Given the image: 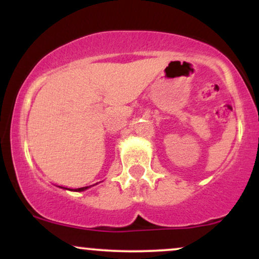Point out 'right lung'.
Here are the masks:
<instances>
[{
    "mask_svg": "<svg viewBox=\"0 0 259 259\" xmlns=\"http://www.w3.org/2000/svg\"><path fill=\"white\" fill-rule=\"evenodd\" d=\"M95 185H96V184H95ZM91 186H94V185H91ZM91 186H85V187H79V189H67V187H62V186H59V187H62V189H67V190H70V191H84V190H86V189H89V187H91Z\"/></svg>",
    "mask_w": 259,
    "mask_h": 259,
    "instance_id": "1",
    "label": "right lung"
}]
</instances>
